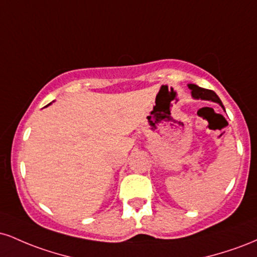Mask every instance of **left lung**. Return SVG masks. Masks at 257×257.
Returning <instances> with one entry per match:
<instances>
[{"label":"left lung","mask_w":257,"mask_h":257,"mask_svg":"<svg viewBox=\"0 0 257 257\" xmlns=\"http://www.w3.org/2000/svg\"><path fill=\"white\" fill-rule=\"evenodd\" d=\"M188 88H190L191 90H192V96L194 99H203V100H211V101L214 102H217V104H220L221 106L223 107L222 102H221V100L219 96L215 94V91L213 90H209V89H204V88H200L198 85L196 84H188ZM225 110V108H223Z\"/></svg>","instance_id":"8db88e82"}]
</instances>
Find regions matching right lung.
I'll return each instance as SVG.
<instances>
[{"label": "right lung", "instance_id": "obj_1", "mask_svg": "<svg viewBox=\"0 0 257 257\" xmlns=\"http://www.w3.org/2000/svg\"><path fill=\"white\" fill-rule=\"evenodd\" d=\"M47 106H48V105H47Z\"/></svg>", "mask_w": 257, "mask_h": 257}]
</instances>
